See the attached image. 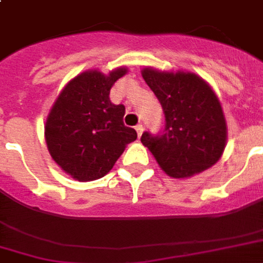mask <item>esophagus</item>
<instances>
[{
    "label": "esophagus",
    "instance_id": "esophagus-1",
    "mask_svg": "<svg viewBox=\"0 0 263 263\" xmlns=\"http://www.w3.org/2000/svg\"><path fill=\"white\" fill-rule=\"evenodd\" d=\"M135 131H137V134H138V138H141V135H142V132H144V126L139 124V125L135 126Z\"/></svg>",
    "mask_w": 263,
    "mask_h": 263
}]
</instances>
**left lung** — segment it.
Segmentation results:
<instances>
[{"label": "left lung", "mask_w": 263, "mask_h": 263, "mask_svg": "<svg viewBox=\"0 0 263 263\" xmlns=\"http://www.w3.org/2000/svg\"><path fill=\"white\" fill-rule=\"evenodd\" d=\"M142 78L165 114L162 135L144 132L141 142L162 171L176 179L201 174L221 159L228 125L215 91L199 75L145 67Z\"/></svg>", "instance_id": "obj_1"}]
</instances>
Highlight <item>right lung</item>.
<instances>
[{"mask_svg":"<svg viewBox=\"0 0 263 263\" xmlns=\"http://www.w3.org/2000/svg\"><path fill=\"white\" fill-rule=\"evenodd\" d=\"M126 67L102 74L88 69L68 82L45 121V142L55 163L77 181L88 182L112 170L137 131L124 125L125 106L109 100Z\"/></svg>","mask_w":263,"mask_h":263,"instance_id":"right-lung-1","label":"right lung"}]
</instances>
